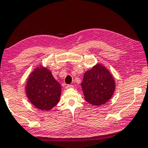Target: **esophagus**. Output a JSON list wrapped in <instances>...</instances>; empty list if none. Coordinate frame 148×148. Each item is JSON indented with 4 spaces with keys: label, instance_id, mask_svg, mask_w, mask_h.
I'll use <instances>...</instances> for the list:
<instances>
[{
    "label": "esophagus",
    "instance_id": "34e87169",
    "mask_svg": "<svg viewBox=\"0 0 148 148\" xmlns=\"http://www.w3.org/2000/svg\"><path fill=\"white\" fill-rule=\"evenodd\" d=\"M74 86L73 85H70V84H68V85H66V88H73Z\"/></svg>",
    "mask_w": 148,
    "mask_h": 148
}]
</instances>
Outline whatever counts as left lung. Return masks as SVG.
<instances>
[{
	"instance_id": "8db88e82",
	"label": "left lung",
	"mask_w": 148,
	"mask_h": 148,
	"mask_svg": "<svg viewBox=\"0 0 148 148\" xmlns=\"http://www.w3.org/2000/svg\"><path fill=\"white\" fill-rule=\"evenodd\" d=\"M81 86L86 101L93 105L105 104L115 90L113 77L106 68L99 64L84 73Z\"/></svg>"
}]
</instances>
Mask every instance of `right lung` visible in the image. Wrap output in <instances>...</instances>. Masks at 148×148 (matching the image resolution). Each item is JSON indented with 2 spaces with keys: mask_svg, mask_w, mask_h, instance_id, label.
I'll use <instances>...</instances> for the list:
<instances>
[{
  "mask_svg": "<svg viewBox=\"0 0 148 148\" xmlns=\"http://www.w3.org/2000/svg\"><path fill=\"white\" fill-rule=\"evenodd\" d=\"M25 90L27 98L35 107L49 111L59 101L61 86L50 70L40 66L30 74Z\"/></svg>",
  "mask_w": 148,
  "mask_h": 148,
  "instance_id": "right-lung-1",
  "label": "right lung"
}]
</instances>
